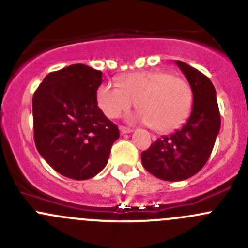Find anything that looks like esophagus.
<instances>
[{
    "label": "esophagus",
    "instance_id": "34e87169",
    "mask_svg": "<svg viewBox=\"0 0 248 248\" xmlns=\"http://www.w3.org/2000/svg\"><path fill=\"white\" fill-rule=\"evenodd\" d=\"M120 132H121L122 134H126V133H131L132 129H131V128H128V127H124V126H121V127H120Z\"/></svg>",
    "mask_w": 248,
    "mask_h": 248
}]
</instances>
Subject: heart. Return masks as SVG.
<instances>
[{"label":"heart","instance_id":"1","mask_svg":"<svg viewBox=\"0 0 248 248\" xmlns=\"http://www.w3.org/2000/svg\"><path fill=\"white\" fill-rule=\"evenodd\" d=\"M99 108L110 119L128 111L136 102L140 111L137 120L152 129L167 132L176 128L191 111V85L167 71H147L127 74L119 85L104 82L97 90Z\"/></svg>","mask_w":248,"mask_h":248}]
</instances>
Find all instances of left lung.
<instances>
[{
	"label": "left lung",
	"mask_w": 248,
	"mask_h": 248,
	"mask_svg": "<svg viewBox=\"0 0 248 248\" xmlns=\"http://www.w3.org/2000/svg\"><path fill=\"white\" fill-rule=\"evenodd\" d=\"M176 64L188 80L193 107L186 124L158 138L141 152L147 171L164 181H182L197 174L209 159L221 128L216 90L206 76L182 61Z\"/></svg>",
	"instance_id": "8db88e82"
}]
</instances>
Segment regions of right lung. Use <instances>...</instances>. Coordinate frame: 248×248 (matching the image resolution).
I'll return each instance as SVG.
<instances>
[{"label":"right lung","mask_w":248,"mask_h":248,"mask_svg":"<svg viewBox=\"0 0 248 248\" xmlns=\"http://www.w3.org/2000/svg\"><path fill=\"white\" fill-rule=\"evenodd\" d=\"M102 72L77 63L44 78L32 99L34 144L51 168L73 180L102 171L120 132L97 106Z\"/></svg>","instance_id":"right-lung-1"}]
</instances>
